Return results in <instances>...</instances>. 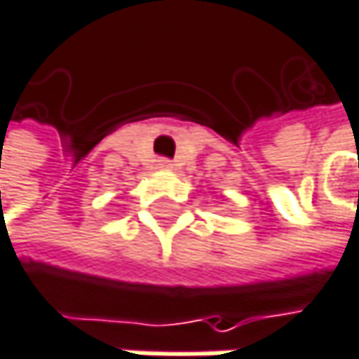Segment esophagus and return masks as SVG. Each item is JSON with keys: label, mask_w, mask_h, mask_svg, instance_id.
Returning a JSON list of instances; mask_svg holds the SVG:
<instances>
[{"label": "esophagus", "mask_w": 359, "mask_h": 359, "mask_svg": "<svg viewBox=\"0 0 359 359\" xmlns=\"http://www.w3.org/2000/svg\"><path fill=\"white\" fill-rule=\"evenodd\" d=\"M157 168H159V170H170V168H172V161L165 159V157H161V159H157Z\"/></svg>", "instance_id": "esophagus-1"}]
</instances>
